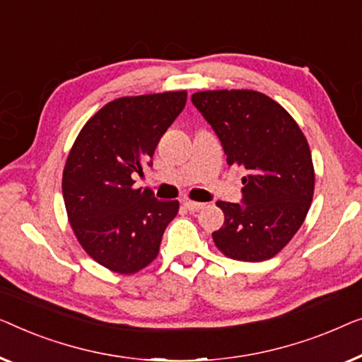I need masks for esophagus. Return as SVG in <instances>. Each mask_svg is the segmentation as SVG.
<instances>
[{
  "label": "esophagus",
  "instance_id": "1",
  "mask_svg": "<svg viewBox=\"0 0 362 362\" xmlns=\"http://www.w3.org/2000/svg\"><path fill=\"white\" fill-rule=\"evenodd\" d=\"M183 205H185L187 210H190V211H198V210H202V208H205V203L192 202V200H183Z\"/></svg>",
  "mask_w": 362,
  "mask_h": 362
}]
</instances>
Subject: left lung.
Returning <instances> with one entry per match:
<instances>
[{"mask_svg":"<svg viewBox=\"0 0 362 362\" xmlns=\"http://www.w3.org/2000/svg\"><path fill=\"white\" fill-rule=\"evenodd\" d=\"M192 103L216 132L228 165L246 172L241 203L216 202L225 223L213 241L236 261L274 257L302 226L313 198L312 152L303 132L259 91H198Z\"/></svg>","mask_w":362,"mask_h":362,"instance_id":"1","label":"left lung"}]
</instances>
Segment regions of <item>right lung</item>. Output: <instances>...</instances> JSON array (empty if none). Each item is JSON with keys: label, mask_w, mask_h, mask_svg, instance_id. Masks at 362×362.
Returning a JSON list of instances; mask_svg holds the SVG:
<instances>
[{"label": "right lung", "mask_w": 362, "mask_h": 362, "mask_svg": "<svg viewBox=\"0 0 362 362\" xmlns=\"http://www.w3.org/2000/svg\"><path fill=\"white\" fill-rule=\"evenodd\" d=\"M187 103V91L124 96L86 121L67 157L62 193L81 247L101 266L134 274L157 257L179 202L132 188L160 137Z\"/></svg>", "instance_id": "obj_1"}]
</instances>
